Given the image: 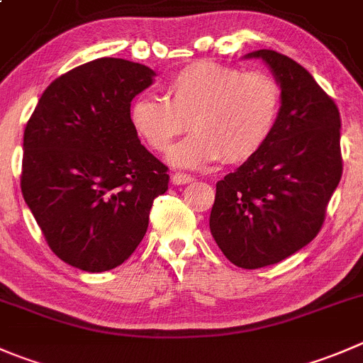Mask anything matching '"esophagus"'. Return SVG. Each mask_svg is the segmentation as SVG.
Wrapping results in <instances>:
<instances>
[{
	"label": "esophagus",
	"instance_id": "1",
	"mask_svg": "<svg viewBox=\"0 0 363 363\" xmlns=\"http://www.w3.org/2000/svg\"><path fill=\"white\" fill-rule=\"evenodd\" d=\"M191 175H186V174H174L172 175V182H174L175 186H181V184H189V182H193Z\"/></svg>",
	"mask_w": 363,
	"mask_h": 363
}]
</instances>
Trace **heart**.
<instances>
[{
	"label": "heart",
	"instance_id": "obj_1",
	"mask_svg": "<svg viewBox=\"0 0 363 363\" xmlns=\"http://www.w3.org/2000/svg\"><path fill=\"white\" fill-rule=\"evenodd\" d=\"M167 101L138 96L129 108L136 135L156 152L189 128L193 135L168 154L174 167L199 170L225 157L250 160L269 142L282 106V92L264 72H242L216 62H195L164 84Z\"/></svg>",
	"mask_w": 363,
	"mask_h": 363
}]
</instances>
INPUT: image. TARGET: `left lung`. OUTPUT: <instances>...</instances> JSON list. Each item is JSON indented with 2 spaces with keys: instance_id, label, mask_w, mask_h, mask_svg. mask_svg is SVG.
I'll use <instances>...</instances> for the list:
<instances>
[{
  "instance_id": "left-lung-1",
  "label": "left lung",
  "mask_w": 363,
  "mask_h": 363,
  "mask_svg": "<svg viewBox=\"0 0 363 363\" xmlns=\"http://www.w3.org/2000/svg\"><path fill=\"white\" fill-rule=\"evenodd\" d=\"M269 67L282 92L277 128L260 152L216 184L209 228L232 264L271 266L321 230L342 175L340 115L307 69L271 49L245 55Z\"/></svg>"
}]
</instances>
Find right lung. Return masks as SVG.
<instances>
[{
    "instance_id": "right-lung-1",
    "label": "right lung",
    "mask_w": 363,
    "mask_h": 363,
    "mask_svg": "<svg viewBox=\"0 0 363 363\" xmlns=\"http://www.w3.org/2000/svg\"><path fill=\"white\" fill-rule=\"evenodd\" d=\"M154 72L122 58H97L56 77L24 129V202L49 248L88 273L131 257L149 227L168 168L140 143L131 101Z\"/></svg>"
}]
</instances>
